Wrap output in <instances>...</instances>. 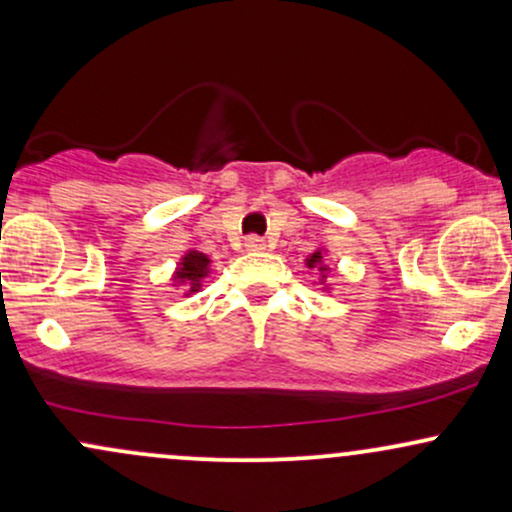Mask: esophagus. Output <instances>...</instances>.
<instances>
[{
  "label": "esophagus",
  "instance_id": "esophagus-1",
  "mask_svg": "<svg viewBox=\"0 0 512 512\" xmlns=\"http://www.w3.org/2000/svg\"><path fill=\"white\" fill-rule=\"evenodd\" d=\"M245 248H248L250 252H260V250H264V240L260 236H248L245 238Z\"/></svg>",
  "mask_w": 512,
  "mask_h": 512
}]
</instances>
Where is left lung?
Listing matches in <instances>:
<instances>
[{
	"instance_id": "1",
	"label": "left lung",
	"mask_w": 512,
	"mask_h": 512,
	"mask_svg": "<svg viewBox=\"0 0 512 512\" xmlns=\"http://www.w3.org/2000/svg\"><path fill=\"white\" fill-rule=\"evenodd\" d=\"M305 264H308L310 269H317V272H320V284L322 281L327 279V264H322V250H317V252H313V255L308 257V260H305Z\"/></svg>"
}]
</instances>
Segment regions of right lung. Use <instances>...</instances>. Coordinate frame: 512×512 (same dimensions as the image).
Masks as SVG:
<instances>
[{
    "label": "right lung",
    "mask_w": 512,
    "mask_h": 512,
    "mask_svg": "<svg viewBox=\"0 0 512 512\" xmlns=\"http://www.w3.org/2000/svg\"><path fill=\"white\" fill-rule=\"evenodd\" d=\"M209 257L204 252L190 250L180 260L178 272H175V281L187 286V293H197L202 289V279L209 274Z\"/></svg>",
    "instance_id": "1"
}]
</instances>
